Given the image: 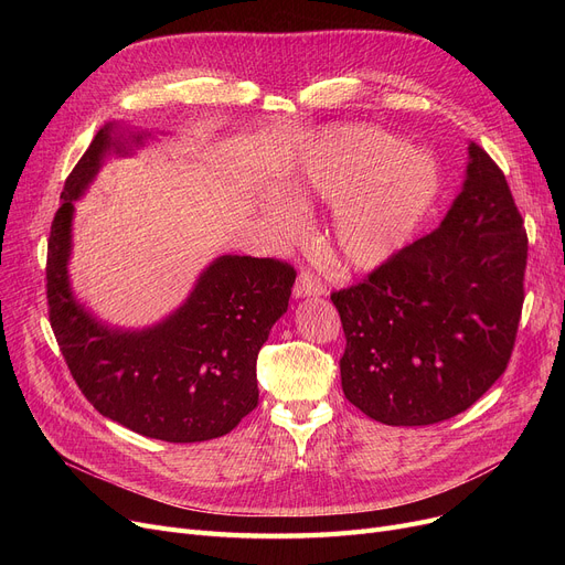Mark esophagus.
Instances as JSON below:
<instances>
[{
  "label": "esophagus",
  "mask_w": 565,
  "mask_h": 565,
  "mask_svg": "<svg viewBox=\"0 0 565 565\" xmlns=\"http://www.w3.org/2000/svg\"><path fill=\"white\" fill-rule=\"evenodd\" d=\"M324 292V288H322V284H318L309 273H302L300 277H298V281H295V288H292V295L295 298H311V295H322Z\"/></svg>",
  "instance_id": "esophagus-1"
}]
</instances>
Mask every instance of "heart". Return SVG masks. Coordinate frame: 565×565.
Segmentation results:
<instances>
[{
  "label": "heart",
  "instance_id": "b5f03b06",
  "mask_svg": "<svg viewBox=\"0 0 565 565\" xmlns=\"http://www.w3.org/2000/svg\"><path fill=\"white\" fill-rule=\"evenodd\" d=\"M295 192L334 203V254L354 270H373L394 258L428 215L439 169L390 132L352 128L307 158ZM270 220L284 235L300 228L298 211L286 203L273 205Z\"/></svg>",
  "mask_w": 565,
  "mask_h": 565
}]
</instances>
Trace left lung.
I'll use <instances>...</instances> for the list:
<instances>
[{"label":"left lung","mask_w":565,"mask_h":565,"mask_svg":"<svg viewBox=\"0 0 565 565\" xmlns=\"http://www.w3.org/2000/svg\"><path fill=\"white\" fill-rule=\"evenodd\" d=\"M526 243L507 175L469 143L462 192L441 224L332 292L345 398L387 426L439 424L477 403L511 360Z\"/></svg>","instance_id":"8db88e82"}]
</instances>
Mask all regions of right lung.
<instances>
[{
	"instance_id": "add662e5",
	"label": "right lung",
	"mask_w": 565,
	"mask_h": 565,
	"mask_svg": "<svg viewBox=\"0 0 565 565\" xmlns=\"http://www.w3.org/2000/svg\"><path fill=\"white\" fill-rule=\"evenodd\" d=\"M151 132L124 137L107 124L62 192L47 241V313L73 380L103 417L162 441L231 433L258 405L256 358L286 313L295 270L277 258L220 256L183 307L146 330L107 328L71 290L75 201L109 153L128 156Z\"/></svg>"
}]
</instances>
